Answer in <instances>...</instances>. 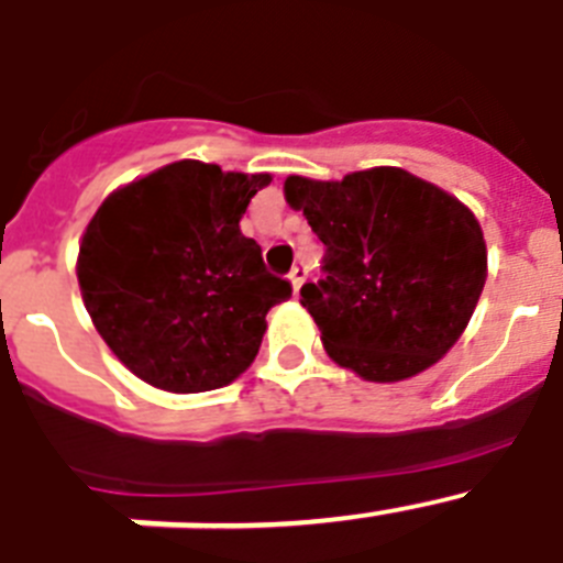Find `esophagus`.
I'll return each mask as SVG.
<instances>
[{
  "mask_svg": "<svg viewBox=\"0 0 563 563\" xmlns=\"http://www.w3.org/2000/svg\"><path fill=\"white\" fill-rule=\"evenodd\" d=\"M307 273H310V271H307V265H305V262H298V265L296 267H292V271H290V282H292V290H301V285H305V282H307Z\"/></svg>",
  "mask_w": 563,
  "mask_h": 563,
  "instance_id": "34e87169",
  "label": "esophagus"
}]
</instances>
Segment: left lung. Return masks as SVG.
<instances>
[{"label": "left lung", "mask_w": 563, "mask_h": 563, "mask_svg": "<svg viewBox=\"0 0 563 563\" xmlns=\"http://www.w3.org/2000/svg\"><path fill=\"white\" fill-rule=\"evenodd\" d=\"M285 197L324 242V276L301 287V307L332 361L391 383L454 346L487 276L482 228L460 200L386 166L341 183L287 177Z\"/></svg>", "instance_id": "1"}]
</instances>
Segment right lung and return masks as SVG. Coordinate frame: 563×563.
Masks as SVG:
<instances>
[{
  "label": "right lung",
  "mask_w": 563,
  "mask_h": 563,
  "mask_svg": "<svg viewBox=\"0 0 563 563\" xmlns=\"http://www.w3.org/2000/svg\"><path fill=\"white\" fill-rule=\"evenodd\" d=\"M271 174L180 161L109 194L84 233L78 285L109 350L157 389L208 391L247 369L265 316L292 296L239 220Z\"/></svg>",
  "instance_id": "1"
}]
</instances>
